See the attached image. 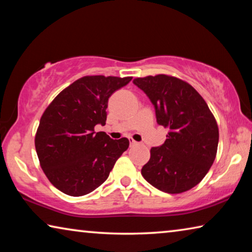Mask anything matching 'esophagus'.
<instances>
[{
    "label": "esophagus",
    "instance_id": "1",
    "mask_svg": "<svg viewBox=\"0 0 252 252\" xmlns=\"http://www.w3.org/2000/svg\"><path fill=\"white\" fill-rule=\"evenodd\" d=\"M129 141H130V146H131V147H133V146H136V144H139L138 142L134 141V140L132 139V138H129Z\"/></svg>",
    "mask_w": 252,
    "mask_h": 252
}]
</instances>
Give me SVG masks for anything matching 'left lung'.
I'll return each instance as SVG.
<instances>
[{
    "mask_svg": "<svg viewBox=\"0 0 252 252\" xmlns=\"http://www.w3.org/2000/svg\"><path fill=\"white\" fill-rule=\"evenodd\" d=\"M155 105L158 125L168 127L164 143L150 150L143 178L167 193H181L202 180L216 159L218 125L206 101L186 81L158 74L133 80Z\"/></svg>",
    "mask_w": 252,
    "mask_h": 252,
    "instance_id": "8db88e82",
    "label": "left lung"
}]
</instances>
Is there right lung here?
Instances as JSON below:
<instances>
[{
  "label": "right lung",
  "mask_w": 252,
  "mask_h": 252,
  "mask_svg": "<svg viewBox=\"0 0 252 252\" xmlns=\"http://www.w3.org/2000/svg\"><path fill=\"white\" fill-rule=\"evenodd\" d=\"M131 80L83 76L60 92L42 114L35 150L45 176L63 193L92 192L129 148L126 138L112 140L105 132H94V126L105 125L109 97Z\"/></svg>",
  "instance_id": "right-lung-1"
}]
</instances>
